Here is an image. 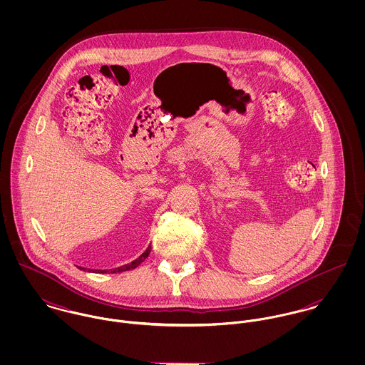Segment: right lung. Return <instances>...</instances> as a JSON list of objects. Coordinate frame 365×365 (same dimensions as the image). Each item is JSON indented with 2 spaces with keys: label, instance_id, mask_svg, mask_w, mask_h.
Segmentation results:
<instances>
[{
  "label": "right lung",
  "instance_id": "1",
  "mask_svg": "<svg viewBox=\"0 0 365 365\" xmlns=\"http://www.w3.org/2000/svg\"><path fill=\"white\" fill-rule=\"evenodd\" d=\"M150 246L148 247V250L139 257V259H136L135 261H132V262H129V264H126V265H122V267H118V268H115V269H110V274H113V272H123V271H129V269H133V268H136L140 262H143V261L148 259V256L150 255ZM80 269H84V268H81L80 267ZM97 272H101V274H106V272H109L108 269H97Z\"/></svg>",
  "mask_w": 365,
  "mask_h": 365
}]
</instances>
